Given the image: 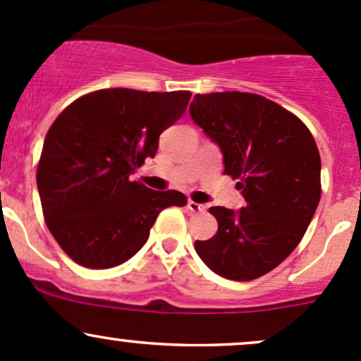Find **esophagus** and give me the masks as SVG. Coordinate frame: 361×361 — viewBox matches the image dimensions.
Returning <instances> with one entry per match:
<instances>
[{"label": "esophagus", "instance_id": "34e87169", "mask_svg": "<svg viewBox=\"0 0 361 361\" xmlns=\"http://www.w3.org/2000/svg\"><path fill=\"white\" fill-rule=\"evenodd\" d=\"M188 210L191 213H203L207 208H204V204L201 203H195V201H188Z\"/></svg>", "mask_w": 361, "mask_h": 361}]
</instances>
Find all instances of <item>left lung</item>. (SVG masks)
Segmentation results:
<instances>
[{
	"mask_svg": "<svg viewBox=\"0 0 361 361\" xmlns=\"http://www.w3.org/2000/svg\"><path fill=\"white\" fill-rule=\"evenodd\" d=\"M191 118L219 146L244 207H212L219 231L196 241L200 258L231 281H253L284 262L320 201V154L300 118L251 92L196 94Z\"/></svg>",
	"mask_w": 361,
	"mask_h": 361,
	"instance_id": "left-lung-1",
	"label": "left lung"
}]
</instances>
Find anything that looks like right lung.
I'll return each instance as SVG.
<instances>
[{
	"mask_svg": "<svg viewBox=\"0 0 361 361\" xmlns=\"http://www.w3.org/2000/svg\"><path fill=\"white\" fill-rule=\"evenodd\" d=\"M189 98V91L102 89L58 115L42 145L37 189L46 226L73 262L87 269L127 262L164 208L188 203L179 191H153L129 176L157 154L160 134Z\"/></svg>",
	"mask_w": 361,
	"mask_h": 361,
	"instance_id": "right-lung-1",
	"label": "right lung"
}]
</instances>
